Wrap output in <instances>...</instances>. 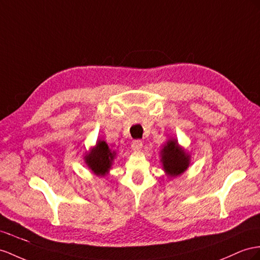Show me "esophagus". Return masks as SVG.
Wrapping results in <instances>:
<instances>
[{
  "label": "esophagus",
  "mask_w": 260,
  "mask_h": 260,
  "mask_svg": "<svg viewBox=\"0 0 260 260\" xmlns=\"http://www.w3.org/2000/svg\"><path fill=\"white\" fill-rule=\"evenodd\" d=\"M142 147H143V142L139 141V139H136V141H133L132 142V148H133V150L138 151V150L142 149Z\"/></svg>",
  "instance_id": "1"
}]
</instances>
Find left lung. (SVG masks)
Wrapping results in <instances>:
<instances>
[{"mask_svg":"<svg viewBox=\"0 0 260 260\" xmlns=\"http://www.w3.org/2000/svg\"><path fill=\"white\" fill-rule=\"evenodd\" d=\"M160 156L166 175L171 178L183 174L190 165V155L178 145L176 139H169L165 144L160 151Z\"/></svg>","mask_w":260,"mask_h":260,"instance_id":"left-lung-1","label":"left lung"}]
</instances>
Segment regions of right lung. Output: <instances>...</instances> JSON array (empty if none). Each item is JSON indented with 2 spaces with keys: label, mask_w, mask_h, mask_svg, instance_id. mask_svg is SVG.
Segmentation results:
<instances>
[{
  "label": "right lung",
  "mask_w": 260,
  "mask_h": 260,
  "mask_svg": "<svg viewBox=\"0 0 260 260\" xmlns=\"http://www.w3.org/2000/svg\"><path fill=\"white\" fill-rule=\"evenodd\" d=\"M115 155L116 152L111 150L104 141H98L89 154L84 156V161L93 171V174L96 176H105L112 167Z\"/></svg>",
  "instance_id": "add662e5"
}]
</instances>
